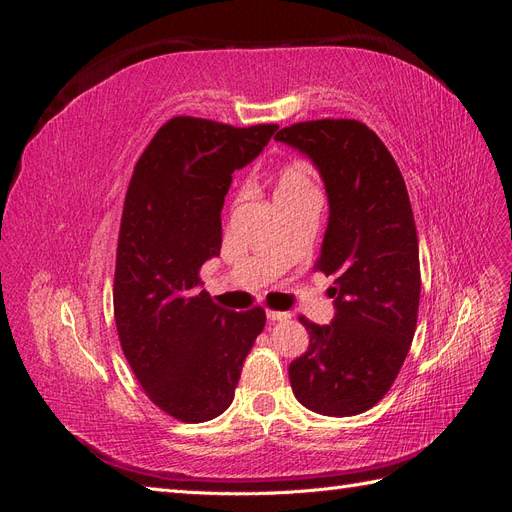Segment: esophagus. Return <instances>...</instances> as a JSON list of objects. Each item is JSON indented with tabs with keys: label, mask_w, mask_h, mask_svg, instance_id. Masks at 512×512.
Listing matches in <instances>:
<instances>
[{
	"label": "esophagus",
	"mask_w": 512,
	"mask_h": 512,
	"mask_svg": "<svg viewBox=\"0 0 512 512\" xmlns=\"http://www.w3.org/2000/svg\"><path fill=\"white\" fill-rule=\"evenodd\" d=\"M267 318L271 322H275V320H288L290 314L288 312H280V309H267Z\"/></svg>",
	"instance_id": "34e87169"
}]
</instances>
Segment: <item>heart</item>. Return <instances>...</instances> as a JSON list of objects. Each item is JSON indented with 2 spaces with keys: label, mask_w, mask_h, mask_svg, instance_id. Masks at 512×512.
<instances>
[{
  "label": "heart",
  "mask_w": 512,
  "mask_h": 512,
  "mask_svg": "<svg viewBox=\"0 0 512 512\" xmlns=\"http://www.w3.org/2000/svg\"><path fill=\"white\" fill-rule=\"evenodd\" d=\"M273 196L280 209L320 198L314 166L305 158H288L273 170Z\"/></svg>",
  "instance_id": "heart-1"
}]
</instances>
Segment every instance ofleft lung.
<instances>
[{"mask_svg": "<svg viewBox=\"0 0 512 512\" xmlns=\"http://www.w3.org/2000/svg\"><path fill=\"white\" fill-rule=\"evenodd\" d=\"M275 141L314 160L329 196V226L314 269L335 277V318L305 316L307 350L288 367L292 393L324 416H352L389 393L416 331L418 237L406 181L374 130L356 119L292 123Z\"/></svg>", "mask_w": 512, "mask_h": 512, "instance_id": "obj_1", "label": "left lung"}]
</instances>
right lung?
Segmentation results:
<instances>
[{"label": "right lung", "instance_id": "1", "mask_svg": "<svg viewBox=\"0 0 512 512\" xmlns=\"http://www.w3.org/2000/svg\"><path fill=\"white\" fill-rule=\"evenodd\" d=\"M275 130L168 119L123 200L113 282L119 344L145 395L181 423L211 421L232 404L245 356L265 329L260 305L230 312L200 290V267L220 254L230 175Z\"/></svg>", "mask_w": 512, "mask_h": 512}]
</instances>
